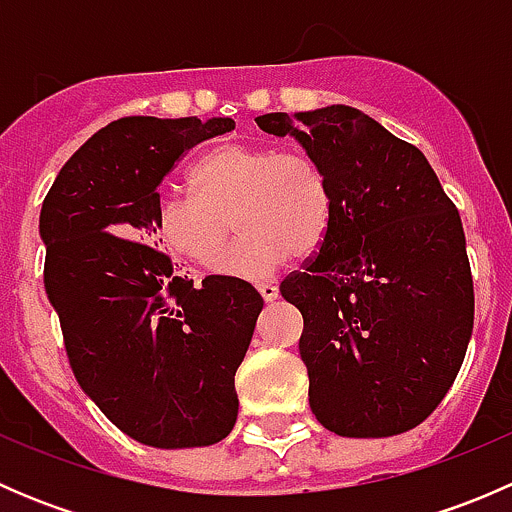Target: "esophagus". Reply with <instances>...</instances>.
Returning <instances> with one entry per match:
<instances>
[{
	"label": "esophagus",
	"instance_id": "esophagus-1",
	"mask_svg": "<svg viewBox=\"0 0 512 512\" xmlns=\"http://www.w3.org/2000/svg\"><path fill=\"white\" fill-rule=\"evenodd\" d=\"M257 292L262 294V299H265V302H272V299H277L280 289H277L275 282H262V285H257Z\"/></svg>",
	"mask_w": 512,
	"mask_h": 512
}]
</instances>
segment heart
I'll list each match as a JSON object with an SVG mask.
<instances>
[{
  "mask_svg": "<svg viewBox=\"0 0 512 512\" xmlns=\"http://www.w3.org/2000/svg\"><path fill=\"white\" fill-rule=\"evenodd\" d=\"M190 185L195 198L160 195L153 232L173 255L215 267L235 219L243 240L222 256L218 270L227 277L262 280L292 255L307 260L332 230V185L304 151L230 143L198 160Z\"/></svg>",
  "mask_w": 512,
  "mask_h": 512,
  "instance_id": "b5f03b06",
  "label": "heart"
}]
</instances>
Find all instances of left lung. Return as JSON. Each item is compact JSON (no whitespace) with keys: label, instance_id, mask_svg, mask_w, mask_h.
<instances>
[{"label":"left lung","instance_id":"left-lung-1","mask_svg":"<svg viewBox=\"0 0 512 512\" xmlns=\"http://www.w3.org/2000/svg\"><path fill=\"white\" fill-rule=\"evenodd\" d=\"M327 173L334 223L319 255L280 285L302 312L309 406L327 431L386 438L433 414L473 332L461 215L426 156L352 106L265 113Z\"/></svg>","mask_w":512,"mask_h":512}]
</instances>
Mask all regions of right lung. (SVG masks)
I'll return each mask as SVG.
<instances>
[{
  "mask_svg": "<svg viewBox=\"0 0 512 512\" xmlns=\"http://www.w3.org/2000/svg\"><path fill=\"white\" fill-rule=\"evenodd\" d=\"M232 128L225 116L108 123L66 160L41 205L44 287L76 381L143 446H213L237 421L235 371L265 302L237 277L193 287L153 232L170 168Z\"/></svg>",
  "mask_w": 512,
  "mask_h": 512,
  "instance_id": "obj_1",
  "label": "right lung"
}]
</instances>
